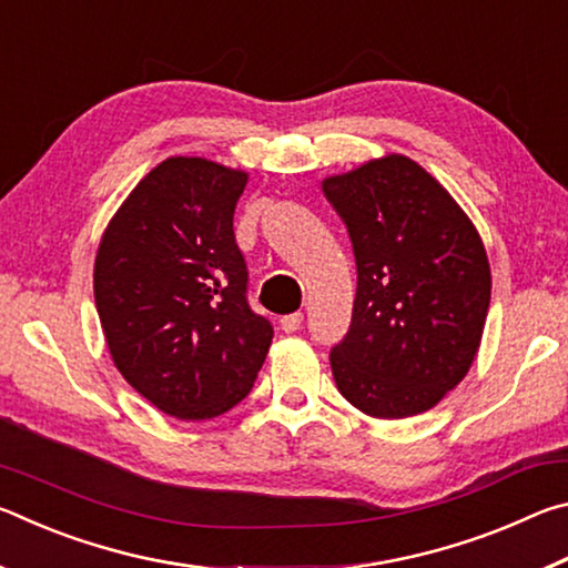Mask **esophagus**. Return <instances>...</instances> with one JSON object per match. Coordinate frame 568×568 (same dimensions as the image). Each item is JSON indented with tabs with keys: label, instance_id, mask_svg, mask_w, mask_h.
<instances>
[{
	"label": "esophagus",
	"instance_id": "esophagus-1",
	"mask_svg": "<svg viewBox=\"0 0 568 568\" xmlns=\"http://www.w3.org/2000/svg\"><path fill=\"white\" fill-rule=\"evenodd\" d=\"M301 325H303V313H291V315H283V318H281V328L285 333L301 331Z\"/></svg>",
	"mask_w": 568,
	"mask_h": 568
}]
</instances>
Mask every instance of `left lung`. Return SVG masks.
Wrapping results in <instances>:
<instances>
[{
  "instance_id": "obj_1",
  "label": "left lung",
  "mask_w": 568,
  "mask_h": 568,
  "mask_svg": "<svg viewBox=\"0 0 568 568\" xmlns=\"http://www.w3.org/2000/svg\"><path fill=\"white\" fill-rule=\"evenodd\" d=\"M348 227L358 287L335 386L365 416H418L454 390L478 353L491 267L476 225L416 160L390 152L323 180Z\"/></svg>"
}]
</instances>
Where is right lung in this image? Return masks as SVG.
I'll return each mask as SVG.
<instances>
[{"mask_svg": "<svg viewBox=\"0 0 568 568\" xmlns=\"http://www.w3.org/2000/svg\"><path fill=\"white\" fill-rule=\"evenodd\" d=\"M247 172L168 158L104 227L94 303L122 378L178 420H207L243 400L273 325L250 311L233 233Z\"/></svg>", "mask_w": 568, "mask_h": 568, "instance_id": "right-lung-1", "label": "right lung"}]
</instances>
